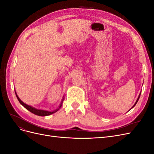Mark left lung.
Returning a JSON list of instances; mask_svg holds the SVG:
<instances>
[{
    "label": "left lung",
    "mask_w": 154,
    "mask_h": 154,
    "mask_svg": "<svg viewBox=\"0 0 154 154\" xmlns=\"http://www.w3.org/2000/svg\"><path fill=\"white\" fill-rule=\"evenodd\" d=\"M140 96H141V93H140V94H139V97H138V98H137V101H136V103H135V104L134 105V106L132 107V108H133V107L135 106V105H136V103H137V101H138V100H139V97H140Z\"/></svg>",
    "instance_id": "left-lung-1"
}]
</instances>
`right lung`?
I'll return each mask as SVG.
<instances>
[{
  "mask_svg": "<svg viewBox=\"0 0 154 154\" xmlns=\"http://www.w3.org/2000/svg\"><path fill=\"white\" fill-rule=\"evenodd\" d=\"M15 94H16V96H17V97L18 100L19 101V102H20L21 105H22L23 106H24L27 110H28L29 111H30L31 112L33 113L34 114H36V115H37V116H49V115H51V114H52L56 112L58 110V109H57V110H54V111H53V112H49V111L43 110L36 109L35 108H33V107H32V106H29V105H26V103H24V102L20 100L19 97H18V96H17L16 92H15ZM63 100H62V101H63ZM62 101L61 105H60V106H59V108H60V107H61V106H62ZM59 108H58V109H59Z\"/></svg>",
  "mask_w": 154,
  "mask_h": 154,
  "instance_id": "obj_1",
  "label": "right lung"
}]
</instances>
